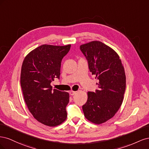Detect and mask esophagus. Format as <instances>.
<instances>
[{
  "label": "esophagus",
  "instance_id": "esophagus-1",
  "mask_svg": "<svg viewBox=\"0 0 149 149\" xmlns=\"http://www.w3.org/2000/svg\"><path fill=\"white\" fill-rule=\"evenodd\" d=\"M76 93V91H71L70 92V95H71V96L74 95V94H75Z\"/></svg>",
  "mask_w": 149,
  "mask_h": 149
}]
</instances>
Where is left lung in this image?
<instances>
[{
	"mask_svg": "<svg viewBox=\"0 0 149 149\" xmlns=\"http://www.w3.org/2000/svg\"><path fill=\"white\" fill-rule=\"evenodd\" d=\"M88 61L89 69L99 80V89L88 92V100L83 106L86 119L101 124L111 119L123 103L126 78L124 66L118 53L100 41L80 46Z\"/></svg>",
	"mask_w": 149,
	"mask_h": 149,
	"instance_id": "8db88e82",
	"label": "left lung"
}]
</instances>
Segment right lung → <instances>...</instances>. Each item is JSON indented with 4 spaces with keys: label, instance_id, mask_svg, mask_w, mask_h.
<instances>
[{
    "label": "right lung",
    "instance_id": "1",
    "mask_svg": "<svg viewBox=\"0 0 149 149\" xmlns=\"http://www.w3.org/2000/svg\"><path fill=\"white\" fill-rule=\"evenodd\" d=\"M70 47L42 45L31 51L22 65L20 85L26 104L35 119L49 127L67 118L69 93L53 90L51 83L60 78L61 60Z\"/></svg>",
    "mask_w": 149,
    "mask_h": 149
}]
</instances>
